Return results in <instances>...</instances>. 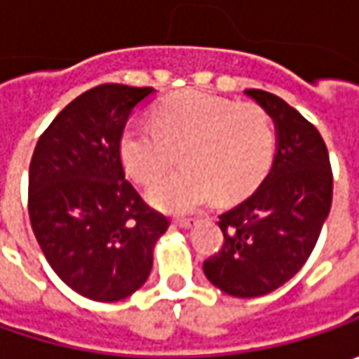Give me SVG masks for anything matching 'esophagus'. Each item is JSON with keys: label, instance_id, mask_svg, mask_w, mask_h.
I'll return each mask as SVG.
<instances>
[{"label": "esophagus", "instance_id": "esophagus-1", "mask_svg": "<svg viewBox=\"0 0 359 359\" xmlns=\"http://www.w3.org/2000/svg\"><path fill=\"white\" fill-rule=\"evenodd\" d=\"M173 224L177 226V228H191V226H196V219L194 217H177V219H173Z\"/></svg>", "mask_w": 359, "mask_h": 359}]
</instances>
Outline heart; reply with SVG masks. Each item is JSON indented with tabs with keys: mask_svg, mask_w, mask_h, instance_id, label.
<instances>
[{
	"mask_svg": "<svg viewBox=\"0 0 359 359\" xmlns=\"http://www.w3.org/2000/svg\"><path fill=\"white\" fill-rule=\"evenodd\" d=\"M276 149L269 114L255 104H236L201 91L163 100L154 126L130 123L119 137V158L131 180L151 184L175 163L182 170L149 187V201L186 214L214 198L250 194L268 173Z\"/></svg>",
	"mask_w": 359,
	"mask_h": 359,
	"instance_id": "obj_1",
	"label": "heart"
}]
</instances>
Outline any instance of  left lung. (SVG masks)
I'll return each instance as SVG.
<instances>
[{
    "mask_svg": "<svg viewBox=\"0 0 359 359\" xmlns=\"http://www.w3.org/2000/svg\"><path fill=\"white\" fill-rule=\"evenodd\" d=\"M245 93L273 119L278 151L262 186L219 215L224 245L203 262V271L229 296L257 297L292 280L308 262L332 208L334 175L313 123L269 91Z\"/></svg>",
    "mask_w": 359,
    "mask_h": 359,
    "instance_id": "obj_1",
    "label": "left lung"
}]
</instances>
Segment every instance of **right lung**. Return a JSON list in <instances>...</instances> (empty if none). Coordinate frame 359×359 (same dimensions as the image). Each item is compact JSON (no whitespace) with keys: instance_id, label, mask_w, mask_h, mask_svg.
<instances>
[{"instance_id":"add662e5","label":"right lung","mask_w":359,"mask_h":359,"mask_svg":"<svg viewBox=\"0 0 359 359\" xmlns=\"http://www.w3.org/2000/svg\"><path fill=\"white\" fill-rule=\"evenodd\" d=\"M151 88L104 83L77 95L37 140L27 210L53 271L79 296L119 302L140 290L170 228L128 182L119 137Z\"/></svg>"}]
</instances>
